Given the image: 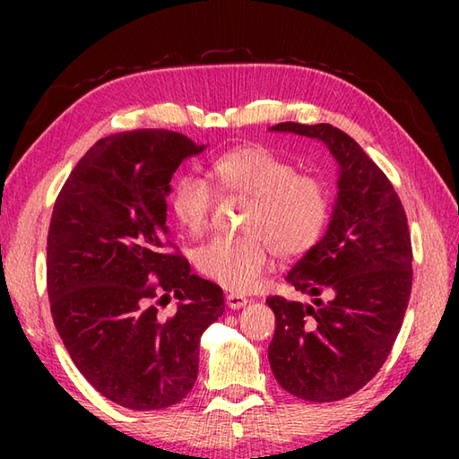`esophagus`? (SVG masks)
Listing matches in <instances>:
<instances>
[{
    "label": "esophagus",
    "instance_id": "34e87169",
    "mask_svg": "<svg viewBox=\"0 0 459 459\" xmlns=\"http://www.w3.org/2000/svg\"><path fill=\"white\" fill-rule=\"evenodd\" d=\"M247 304H248V299L245 298V295H238V293H229L227 295V306L230 309H238V307H243Z\"/></svg>",
    "mask_w": 459,
    "mask_h": 459
}]
</instances>
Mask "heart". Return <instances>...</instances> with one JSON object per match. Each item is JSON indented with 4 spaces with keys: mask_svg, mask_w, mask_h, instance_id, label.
<instances>
[{
    "mask_svg": "<svg viewBox=\"0 0 459 459\" xmlns=\"http://www.w3.org/2000/svg\"><path fill=\"white\" fill-rule=\"evenodd\" d=\"M211 174L222 192L243 194L247 206L243 235H216L196 248L194 263L204 277L224 290L248 291L265 273L273 251L290 259L320 238L330 214V196L322 178L295 172L290 160L261 145L224 152ZM211 184L194 174L178 178L169 206L180 227L198 235L211 221Z\"/></svg>",
    "mask_w": 459,
    "mask_h": 459,
    "instance_id": "obj_1",
    "label": "heart"
}]
</instances>
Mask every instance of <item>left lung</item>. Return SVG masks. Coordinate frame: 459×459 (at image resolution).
I'll return each mask as SVG.
<instances>
[{"instance_id": "1", "label": "left lung", "mask_w": 459, "mask_h": 459, "mask_svg": "<svg viewBox=\"0 0 459 459\" xmlns=\"http://www.w3.org/2000/svg\"><path fill=\"white\" fill-rule=\"evenodd\" d=\"M271 131L322 142L338 161V196L325 235L285 277L312 304L267 298L275 314L269 364L293 397L340 401L377 375L399 336L413 283L407 214L383 169L344 131L291 121Z\"/></svg>"}]
</instances>
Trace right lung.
Here are the masks:
<instances>
[{
  "label": "right lung",
  "instance_id": "add662e5",
  "mask_svg": "<svg viewBox=\"0 0 459 459\" xmlns=\"http://www.w3.org/2000/svg\"><path fill=\"white\" fill-rule=\"evenodd\" d=\"M196 145L168 129L108 135L54 202L46 247L50 312L76 368L108 401L172 407L198 377L200 336L224 312L222 290L190 273L168 237L166 198ZM178 298L172 316L157 306Z\"/></svg>",
  "mask_w": 459,
  "mask_h": 459
}]
</instances>
